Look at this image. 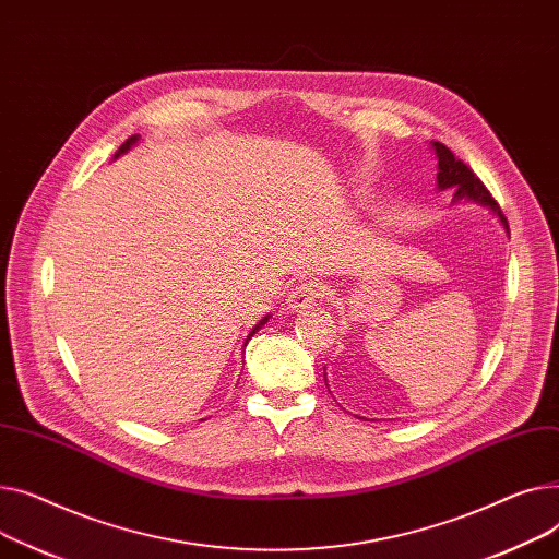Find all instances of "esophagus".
<instances>
[{
    "mask_svg": "<svg viewBox=\"0 0 559 559\" xmlns=\"http://www.w3.org/2000/svg\"><path fill=\"white\" fill-rule=\"evenodd\" d=\"M320 298V286L316 282H305L290 288V295L286 300L288 311H305L311 309Z\"/></svg>",
    "mask_w": 559,
    "mask_h": 559,
    "instance_id": "34e87169",
    "label": "esophagus"
}]
</instances>
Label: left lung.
Instances as JSON below:
<instances>
[{
	"mask_svg": "<svg viewBox=\"0 0 559 559\" xmlns=\"http://www.w3.org/2000/svg\"><path fill=\"white\" fill-rule=\"evenodd\" d=\"M431 148L438 157V191L453 189V201H451L453 205L455 203L480 205V207H485V210L495 214L499 218V223L503 225L506 233H510L508 221H506L501 207L497 205L495 199H491L489 191L485 189V185L472 174L467 164H463L440 142H431ZM324 383H326V372H324Z\"/></svg>",
	"mask_w": 559,
	"mask_h": 559,
	"instance_id": "8db88e82",
	"label": "left lung"
}]
</instances>
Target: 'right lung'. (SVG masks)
Segmentation results:
<instances>
[{
	"mask_svg": "<svg viewBox=\"0 0 559 559\" xmlns=\"http://www.w3.org/2000/svg\"><path fill=\"white\" fill-rule=\"evenodd\" d=\"M138 142H140V135H133V138H130V140H126V142L121 144V148H119V151L115 153V157H112V159H117V157H121L123 153H128V151H130V148H133V146H135ZM269 320H271V313H269V316H264V318H261V320H259V322H257V324L252 326V330H250V334L246 336V343H243V345H248V341H250V338H252V336H254V334H257V332L261 330V326H264V324H266Z\"/></svg>",
	"mask_w": 559,
	"mask_h": 559,
	"instance_id": "obj_1",
	"label": "right lung"
}]
</instances>
